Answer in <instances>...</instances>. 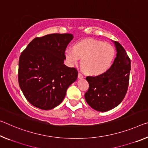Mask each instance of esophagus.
I'll list each match as a JSON object with an SVG mask.
<instances>
[{
    "label": "esophagus",
    "mask_w": 148,
    "mask_h": 148,
    "mask_svg": "<svg viewBox=\"0 0 148 148\" xmlns=\"http://www.w3.org/2000/svg\"><path fill=\"white\" fill-rule=\"evenodd\" d=\"M78 78H79V79H82V78H84L83 75L81 73H79V74H78Z\"/></svg>",
    "instance_id": "obj_1"
}]
</instances>
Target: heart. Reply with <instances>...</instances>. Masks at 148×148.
Segmentation results:
<instances>
[{
	"label": "heart",
	"mask_w": 148,
	"mask_h": 148,
	"mask_svg": "<svg viewBox=\"0 0 148 148\" xmlns=\"http://www.w3.org/2000/svg\"><path fill=\"white\" fill-rule=\"evenodd\" d=\"M115 51L111 44L95 39H86L74 44L73 49H66L64 56L70 66H82L87 74L98 76L107 72L113 61Z\"/></svg>",
	"instance_id": "heart-1"
}]
</instances>
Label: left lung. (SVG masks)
<instances>
[{
	"mask_svg": "<svg viewBox=\"0 0 148 148\" xmlns=\"http://www.w3.org/2000/svg\"><path fill=\"white\" fill-rule=\"evenodd\" d=\"M116 57L111 68L97 76H88L89 89L85 93L86 102L97 111L106 112L121 103L128 90L130 60L123 47L114 41Z\"/></svg>",
	"mask_w": 148,
	"mask_h": 148,
	"instance_id": "obj_1",
	"label": "left lung"
}]
</instances>
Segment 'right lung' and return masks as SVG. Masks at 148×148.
<instances>
[{"label": "right lung", "mask_w": 148, "mask_h": 148, "mask_svg": "<svg viewBox=\"0 0 148 148\" xmlns=\"http://www.w3.org/2000/svg\"><path fill=\"white\" fill-rule=\"evenodd\" d=\"M73 37L70 34L36 37L21 54L18 82L25 97L34 107L50 110L58 106L68 88L76 80L77 70L64 64V51Z\"/></svg>", "instance_id": "right-lung-1"}]
</instances>
